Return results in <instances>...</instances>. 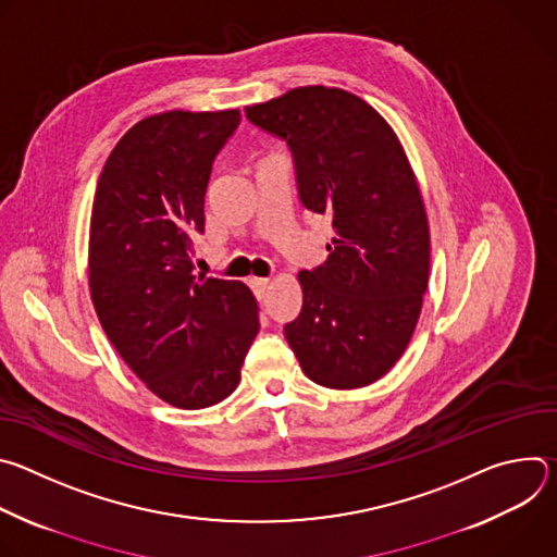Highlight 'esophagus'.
<instances>
[{
    "mask_svg": "<svg viewBox=\"0 0 557 557\" xmlns=\"http://www.w3.org/2000/svg\"><path fill=\"white\" fill-rule=\"evenodd\" d=\"M269 284H271V282H269L267 277H251V280H249V286L253 288V293H256L258 299L264 297V293L269 290Z\"/></svg>",
    "mask_w": 557,
    "mask_h": 557,
    "instance_id": "34e87169",
    "label": "esophagus"
}]
</instances>
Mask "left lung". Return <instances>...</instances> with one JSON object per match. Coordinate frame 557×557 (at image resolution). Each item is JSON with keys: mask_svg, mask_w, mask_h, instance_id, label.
<instances>
[{"mask_svg": "<svg viewBox=\"0 0 557 557\" xmlns=\"http://www.w3.org/2000/svg\"><path fill=\"white\" fill-rule=\"evenodd\" d=\"M245 112L286 140L301 205L335 228L329 260L297 275L304 301L286 342L310 381L370 385L408 348L430 277V226L408 156L372 106L339 88H295Z\"/></svg>", "mask_w": 557, "mask_h": 557, "instance_id": "8db88e82", "label": "left lung"}]
</instances>
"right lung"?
I'll return each mask as SVG.
<instances>
[{
    "label": "right lung",
    "instance_id": "add662e5",
    "mask_svg": "<svg viewBox=\"0 0 557 557\" xmlns=\"http://www.w3.org/2000/svg\"><path fill=\"white\" fill-rule=\"evenodd\" d=\"M240 110L153 114L108 156L90 220V295L129 370L165 404L200 410L240 383L260 331L249 286L194 275L191 235Z\"/></svg>",
    "mask_w": 557,
    "mask_h": 557
}]
</instances>
